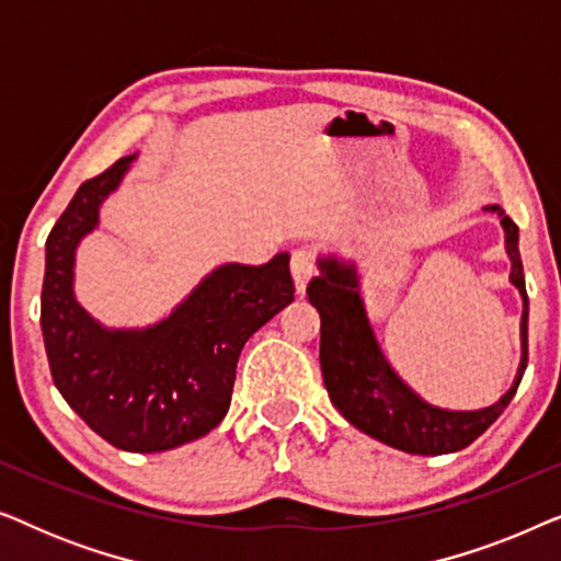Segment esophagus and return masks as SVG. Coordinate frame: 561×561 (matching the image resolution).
<instances>
[{
	"label": "esophagus",
	"instance_id": "1",
	"mask_svg": "<svg viewBox=\"0 0 561 561\" xmlns=\"http://www.w3.org/2000/svg\"><path fill=\"white\" fill-rule=\"evenodd\" d=\"M313 273H317V263H313V255L306 250H296L294 255H290V275H294V283H296V290L304 296L306 286H309V280L313 278Z\"/></svg>",
	"mask_w": 561,
	"mask_h": 561
}]
</instances>
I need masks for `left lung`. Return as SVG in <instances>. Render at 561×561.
<instances>
[{
    "label": "left lung",
    "instance_id": "left-lung-1",
    "mask_svg": "<svg viewBox=\"0 0 561 561\" xmlns=\"http://www.w3.org/2000/svg\"><path fill=\"white\" fill-rule=\"evenodd\" d=\"M501 217L505 229V252L511 257V283L524 298L520 313V365L516 380L501 401L478 411H449L426 403L405 386L382 355L367 321L355 263L329 255L319 257V275L311 278L306 296L321 317V375L336 411L388 447L409 455H451L478 439L501 416L516 396L528 363V296L524 263L518 252V227L497 204L485 206Z\"/></svg>",
    "mask_w": 561,
    "mask_h": 561
}]
</instances>
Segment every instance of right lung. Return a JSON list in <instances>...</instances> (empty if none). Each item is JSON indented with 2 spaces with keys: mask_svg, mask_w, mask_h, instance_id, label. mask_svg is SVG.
I'll use <instances>...</instances> for the list:
<instances>
[{
  "mask_svg": "<svg viewBox=\"0 0 561 561\" xmlns=\"http://www.w3.org/2000/svg\"><path fill=\"white\" fill-rule=\"evenodd\" d=\"M135 156L81 183L45 242L41 327L66 403L125 451H165L227 416L244 342L294 301L288 252L265 265L211 271L158 324L106 329L73 296L76 248L99 225Z\"/></svg>",
  "mask_w": 561,
  "mask_h": 561,
  "instance_id": "right-lung-1",
  "label": "right lung"
}]
</instances>
